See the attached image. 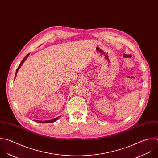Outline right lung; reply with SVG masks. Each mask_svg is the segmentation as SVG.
I'll use <instances>...</instances> for the list:
<instances>
[{
    "label": "right lung",
    "instance_id": "right-lung-1",
    "mask_svg": "<svg viewBox=\"0 0 158 158\" xmlns=\"http://www.w3.org/2000/svg\"><path fill=\"white\" fill-rule=\"evenodd\" d=\"M29 53H28L24 58H23V60L21 61V63H20V64L19 65V66L18 67V68L16 69V73H17V71H18V70L19 69V68L21 67V66L22 65V64L23 63V62L25 61V60L27 58V57L29 56ZM60 117H58V118H55V119H52V120H48V121H36L37 122H38V123H53V122H55V121H56L58 118H59Z\"/></svg>",
    "mask_w": 158,
    "mask_h": 158
}]
</instances>
